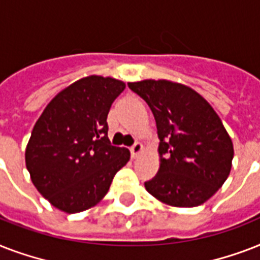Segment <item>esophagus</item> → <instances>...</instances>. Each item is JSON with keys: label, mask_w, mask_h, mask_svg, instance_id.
<instances>
[{"label": "esophagus", "mask_w": 260, "mask_h": 260, "mask_svg": "<svg viewBox=\"0 0 260 260\" xmlns=\"http://www.w3.org/2000/svg\"><path fill=\"white\" fill-rule=\"evenodd\" d=\"M143 150V146L142 144H139V143H136V144H134V146L131 147V156H132V159H136L138 158V155L142 152Z\"/></svg>", "instance_id": "esophagus-1"}]
</instances>
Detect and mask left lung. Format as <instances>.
<instances>
[{
  "label": "left lung",
  "mask_w": 260,
  "mask_h": 260,
  "mask_svg": "<svg viewBox=\"0 0 260 260\" xmlns=\"http://www.w3.org/2000/svg\"><path fill=\"white\" fill-rule=\"evenodd\" d=\"M154 114L160 167L144 182L159 201L191 208L208 201L230 175L234 144L221 120L193 89L170 81L128 83Z\"/></svg>",
  "instance_id": "left-lung-1"
}]
</instances>
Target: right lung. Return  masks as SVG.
Here are the masks:
<instances>
[{"instance_id":"1","label":"right lung","mask_w":260,"mask_h":260,"mask_svg":"<svg viewBox=\"0 0 260 260\" xmlns=\"http://www.w3.org/2000/svg\"><path fill=\"white\" fill-rule=\"evenodd\" d=\"M125 83L91 75L55 95L39 117L25 151L39 193L58 209L78 213L104 198L129 160L108 139V113Z\"/></svg>"}]
</instances>
